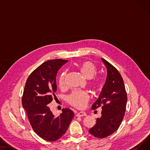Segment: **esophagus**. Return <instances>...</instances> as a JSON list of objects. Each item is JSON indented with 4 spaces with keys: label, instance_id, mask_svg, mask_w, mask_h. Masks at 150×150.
Masks as SVG:
<instances>
[{
    "label": "esophagus",
    "instance_id": "obj_1",
    "mask_svg": "<svg viewBox=\"0 0 150 150\" xmlns=\"http://www.w3.org/2000/svg\"><path fill=\"white\" fill-rule=\"evenodd\" d=\"M86 113L83 112V111H81V112H78L77 114H76V116L77 117H83V116H86Z\"/></svg>",
    "mask_w": 150,
    "mask_h": 150
}]
</instances>
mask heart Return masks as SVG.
<instances>
[{
    "mask_svg": "<svg viewBox=\"0 0 150 150\" xmlns=\"http://www.w3.org/2000/svg\"><path fill=\"white\" fill-rule=\"evenodd\" d=\"M83 75L88 79H90V84L92 87L96 91H100L105 85L104 78L101 76H93L97 73V67L91 61H84L78 67ZM66 73L62 72L58 78V86L61 89L66 87ZM89 98L88 93L84 91H77L73 92L68 97L69 103L78 109H82L85 107Z\"/></svg>",
    "mask_w": 150,
    "mask_h": 150,
    "instance_id": "1",
    "label": "heart"
}]
</instances>
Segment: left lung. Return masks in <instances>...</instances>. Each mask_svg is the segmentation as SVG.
<instances>
[{
    "mask_svg": "<svg viewBox=\"0 0 150 150\" xmlns=\"http://www.w3.org/2000/svg\"><path fill=\"white\" fill-rule=\"evenodd\" d=\"M107 68L106 83L92 109L102 108L101 116L89 130L95 137L105 138L116 131L123 119L127 103V93L123 78L118 70L101 58Z\"/></svg>",
    "mask_w": 150,
    "mask_h": 150,
    "instance_id": "left-lung-1",
    "label": "left lung"
}]
</instances>
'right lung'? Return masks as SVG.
<instances>
[{
  "instance_id": "add662e5",
  "label": "right lung",
  "mask_w": 150,
  "mask_h": 150,
  "mask_svg": "<svg viewBox=\"0 0 150 150\" xmlns=\"http://www.w3.org/2000/svg\"><path fill=\"white\" fill-rule=\"evenodd\" d=\"M67 61L56 59L44 62L29 75L23 90L22 104L30 123L37 134L47 141L61 138L74 116L72 110L65 108L58 117H54L49 106L57 98L58 71Z\"/></svg>"
}]
</instances>
